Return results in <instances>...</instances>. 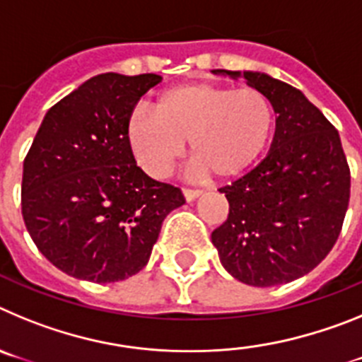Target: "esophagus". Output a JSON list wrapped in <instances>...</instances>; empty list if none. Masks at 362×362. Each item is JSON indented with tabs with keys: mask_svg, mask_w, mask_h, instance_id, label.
<instances>
[{
	"mask_svg": "<svg viewBox=\"0 0 362 362\" xmlns=\"http://www.w3.org/2000/svg\"><path fill=\"white\" fill-rule=\"evenodd\" d=\"M183 196H185V199L190 203V201L197 199V197L201 196V190H194V188H183Z\"/></svg>",
	"mask_w": 362,
	"mask_h": 362,
	"instance_id": "obj_1",
	"label": "esophagus"
}]
</instances>
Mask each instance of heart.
I'll use <instances>...</instances> for the list:
<instances>
[{
    "instance_id": "1",
    "label": "heart",
    "mask_w": 362,
    "mask_h": 362,
    "mask_svg": "<svg viewBox=\"0 0 362 362\" xmlns=\"http://www.w3.org/2000/svg\"><path fill=\"white\" fill-rule=\"evenodd\" d=\"M150 114L136 108L127 121V141L148 174L163 177L190 145L194 170L217 179L235 177L267 148L274 129L270 99L254 86L185 83L163 90Z\"/></svg>"
}]
</instances>
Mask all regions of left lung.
Listing matches in <instances>:
<instances>
[{
    "label": "left lung",
    "instance_id": "left-lung-1",
    "mask_svg": "<svg viewBox=\"0 0 362 362\" xmlns=\"http://www.w3.org/2000/svg\"><path fill=\"white\" fill-rule=\"evenodd\" d=\"M243 78L276 112V134L254 170L219 188L228 219L212 232L221 264L250 286L306 276L330 254L350 201V168L334 124L296 86L254 70Z\"/></svg>",
    "mask_w": 362,
    "mask_h": 362
}]
</instances>
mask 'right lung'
<instances>
[{
	"label": "right lung",
	"mask_w": 362,
	"mask_h": 362,
	"mask_svg": "<svg viewBox=\"0 0 362 362\" xmlns=\"http://www.w3.org/2000/svg\"><path fill=\"white\" fill-rule=\"evenodd\" d=\"M158 74L107 72L57 101L23 163L21 212L37 250L76 279L117 283L146 267L183 192L137 166L127 121Z\"/></svg>",
	"instance_id": "add662e5"
}]
</instances>
